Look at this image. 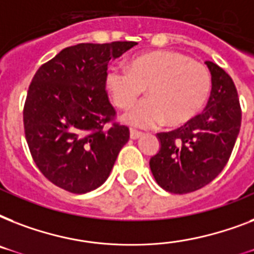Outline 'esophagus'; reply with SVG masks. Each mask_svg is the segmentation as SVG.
<instances>
[{
	"label": "esophagus",
	"instance_id": "1",
	"mask_svg": "<svg viewBox=\"0 0 254 254\" xmlns=\"http://www.w3.org/2000/svg\"><path fill=\"white\" fill-rule=\"evenodd\" d=\"M141 135H142V133H141V131L133 130V129H131V130H130V138L131 139H138L139 137H141Z\"/></svg>",
	"mask_w": 254,
	"mask_h": 254
}]
</instances>
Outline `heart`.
<instances>
[{"label":"heart","instance_id":"b5f03b06","mask_svg":"<svg viewBox=\"0 0 254 254\" xmlns=\"http://www.w3.org/2000/svg\"><path fill=\"white\" fill-rule=\"evenodd\" d=\"M104 85L115 107L127 109L146 88L147 97L121 117L131 127H179L201 111L208 99L212 79L208 68L181 53L154 51L133 58L127 68L112 65Z\"/></svg>","mask_w":254,"mask_h":254}]
</instances>
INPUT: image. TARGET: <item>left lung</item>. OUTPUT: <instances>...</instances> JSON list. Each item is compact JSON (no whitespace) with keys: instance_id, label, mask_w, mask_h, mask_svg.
Returning <instances> with one entry per match:
<instances>
[{"instance_id":"8db88e82","label":"left lung","mask_w":254,"mask_h":254,"mask_svg":"<svg viewBox=\"0 0 254 254\" xmlns=\"http://www.w3.org/2000/svg\"><path fill=\"white\" fill-rule=\"evenodd\" d=\"M212 89L204 111L175 130L158 133L159 151L150 158L153 177L173 193L196 191L221 173L241 127L236 87L228 73L205 62Z\"/></svg>"}]
</instances>
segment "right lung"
I'll return each instance as SVG.
<instances>
[{"mask_svg":"<svg viewBox=\"0 0 254 254\" xmlns=\"http://www.w3.org/2000/svg\"><path fill=\"white\" fill-rule=\"evenodd\" d=\"M135 42L80 43L62 50L39 67L23 108L25 135L41 173L58 187L85 193L103 185L129 141L115 124L104 77L109 62Z\"/></svg>","mask_w":254,"mask_h":254,"instance_id":"1","label":"right lung"}]
</instances>
